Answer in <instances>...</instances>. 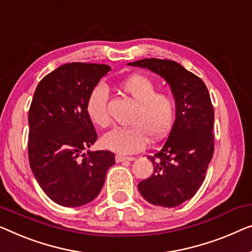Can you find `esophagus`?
I'll return each instance as SVG.
<instances>
[{"mask_svg":"<svg viewBox=\"0 0 252 252\" xmlns=\"http://www.w3.org/2000/svg\"><path fill=\"white\" fill-rule=\"evenodd\" d=\"M133 159H134L133 157H126V156H122V155H116V156H115L116 163L126 162V160H127V162H132Z\"/></svg>","mask_w":252,"mask_h":252,"instance_id":"1","label":"esophagus"}]
</instances>
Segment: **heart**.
Returning <instances> with one entry per match:
<instances>
[{"mask_svg":"<svg viewBox=\"0 0 252 252\" xmlns=\"http://www.w3.org/2000/svg\"><path fill=\"white\" fill-rule=\"evenodd\" d=\"M120 88L137 104L129 127H114L100 139L102 147L127 155L140 152L148 138L157 141L170 132L175 119V100L170 94L157 93V86L144 74H132L120 82ZM108 90L103 84L96 85L86 102V113L94 125H110L107 111Z\"/></svg>","mask_w":252,"mask_h":252,"instance_id":"b5f03b06","label":"heart"}]
</instances>
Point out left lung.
Returning a JSON list of instances; mask_svg holds the SVG:
<instances>
[{
	"mask_svg": "<svg viewBox=\"0 0 252 252\" xmlns=\"http://www.w3.org/2000/svg\"><path fill=\"white\" fill-rule=\"evenodd\" d=\"M165 79L175 100L174 125L163 147L148 158L154 172L139 182L152 205L178 207L192 198L205 180L214 153V108L200 78L171 60L144 59L127 63Z\"/></svg>",
	"mask_w": 252,
	"mask_h": 252,
	"instance_id": "obj_1",
	"label": "left lung"
}]
</instances>
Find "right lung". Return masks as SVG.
<instances>
[{
    "label": "right lung",
    "instance_id": "obj_1",
    "mask_svg": "<svg viewBox=\"0 0 252 252\" xmlns=\"http://www.w3.org/2000/svg\"><path fill=\"white\" fill-rule=\"evenodd\" d=\"M110 71L106 64L67 63L45 76L33 94L28 114L29 164L44 192L64 207L94 200L115 163L110 150L84 153L97 140L86 102Z\"/></svg>",
    "mask_w": 252,
    "mask_h": 252
}]
</instances>
